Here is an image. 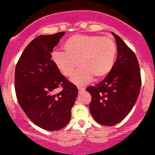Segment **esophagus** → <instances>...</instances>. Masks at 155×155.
Returning <instances> with one entry per match:
<instances>
[{
  "label": "esophagus",
  "mask_w": 155,
  "mask_h": 155,
  "mask_svg": "<svg viewBox=\"0 0 155 155\" xmlns=\"http://www.w3.org/2000/svg\"><path fill=\"white\" fill-rule=\"evenodd\" d=\"M78 88L79 92H83L85 90V87H78Z\"/></svg>",
  "instance_id": "esophagus-1"
}]
</instances>
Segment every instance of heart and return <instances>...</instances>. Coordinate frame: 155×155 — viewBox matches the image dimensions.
<instances>
[{
    "label": "heart",
    "instance_id": "obj_1",
    "mask_svg": "<svg viewBox=\"0 0 155 155\" xmlns=\"http://www.w3.org/2000/svg\"><path fill=\"white\" fill-rule=\"evenodd\" d=\"M63 48L65 53L54 51L52 61L68 78L73 76L80 64L81 68L72 78L73 83L78 85L89 83L94 77L101 79L107 76L117 56V46L113 40L99 35H72L65 40Z\"/></svg>",
    "mask_w": 155,
    "mask_h": 155
}]
</instances>
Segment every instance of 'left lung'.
<instances>
[{"instance_id": "1", "label": "left lung", "mask_w": 155, "mask_h": 155, "mask_svg": "<svg viewBox=\"0 0 155 155\" xmlns=\"http://www.w3.org/2000/svg\"><path fill=\"white\" fill-rule=\"evenodd\" d=\"M117 57L110 73L95 86L87 87L91 95L89 104L92 117L105 126L118 124L135 104L141 86L140 71L135 54L113 33Z\"/></svg>"}]
</instances>
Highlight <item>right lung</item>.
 Masks as SVG:
<instances>
[{
  "mask_svg": "<svg viewBox=\"0 0 155 155\" xmlns=\"http://www.w3.org/2000/svg\"><path fill=\"white\" fill-rule=\"evenodd\" d=\"M65 32L40 35L26 47L15 68L18 103L30 120L47 130L69 123L78 90L68 81L51 60V52ZM62 91L58 94L55 89Z\"/></svg>",
  "mask_w": 155,
  "mask_h": 155,
  "instance_id": "1",
  "label": "right lung"
}]
</instances>
